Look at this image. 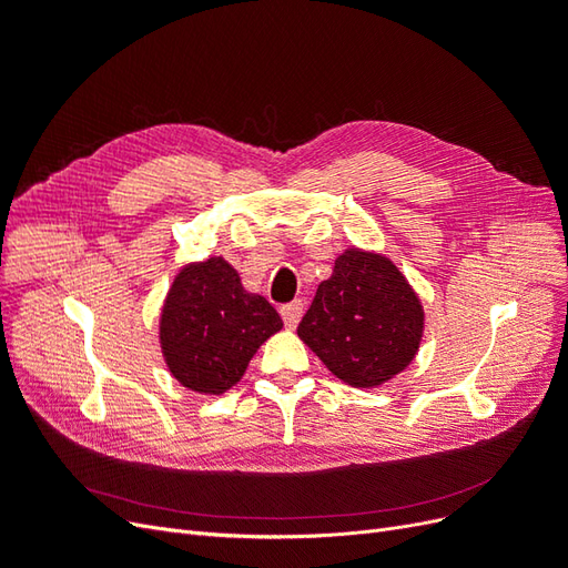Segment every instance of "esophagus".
Returning <instances> with one entry per match:
<instances>
[{
  "label": "esophagus",
  "instance_id": "1",
  "mask_svg": "<svg viewBox=\"0 0 568 568\" xmlns=\"http://www.w3.org/2000/svg\"><path fill=\"white\" fill-rule=\"evenodd\" d=\"M301 317H303V303L301 301L282 305V320H284V324L288 326V329H296Z\"/></svg>",
  "mask_w": 568,
  "mask_h": 568
}]
</instances>
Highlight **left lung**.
<instances>
[{
	"instance_id": "8db88e82",
	"label": "left lung",
	"mask_w": 568,
	"mask_h": 568,
	"mask_svg": "<svg viewBox=\"0 0 568 568\" xmlns=\"http://www.w3.org/2000/svg\"><path fill=\"white\" fill-rule=\"evenodd\" d=\"M424 311L403 272L386 255L343 251L317 286L298 336L341 382L382 386L417 355Z\"/></svg>"
}]
</instances>
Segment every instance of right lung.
<instances>
[{"mask_svg": "<svg viewBox=\"0 0 568 568\" xmlns=\"http://www.w3.org/2000/svg\"><path fill=\"white\" fill-rule=\"evenodd\" d=\"M282 326L280 313L263 296L248 294L225 257H209L184 265L170 286L159 326L161 351L184 388L222 395Z\"/></svg>", "mask_w": 568, "mask_h": 568, "instance_id": "right-lung-1", "label": "right lung"}]
</instances>
